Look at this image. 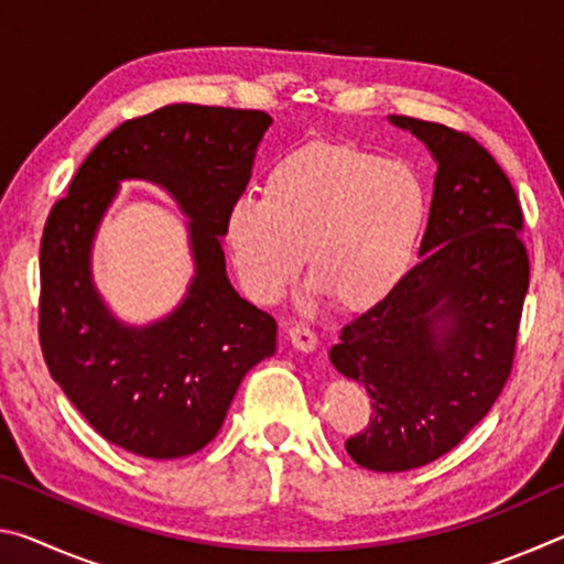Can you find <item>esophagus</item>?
Segmentation results:
<instances>
[{"mask_svg": "<svg viewBox=\"0 0 564 564\" xmlns=\"http://www.w3.org/2000/svg\"><path fill=\"white\" fill-rule=\"evenodd\" d=\"M289 338L293 346L303 352H311L313 348H316V333H313L311 326H305V323H295V326H291Z\"/></svg>", "mask_w": 564, "mask_h": 564, "instance_id": "esophagus-1", "label": "esophagus"}]
</instances>
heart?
I'll return each mask as SVG.
<instances>
[{"instance_id": "b5f03b06", "label": "heart", "mask_w": 564, "mask_h": 564, "mask_svg": "<svg viewBox=\"0 0 564 564\" xmlns=\"http://www.w3.org/2000/svg\"><path fill=\"white\" fill-rule=\"evenodd\" d=\"M423 181L403 161L352 144H308L275 164L263 198L226 218L243 291L271 305L301 273L340 308L360 311L403 281L425 221Z\"/></svg>"}]
</instances>
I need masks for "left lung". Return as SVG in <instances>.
Instances as JSON below:
<instances>
[{
  "label": "left lung",
  "mask_w": 564,
  "mask_h": 564,
  "mask_svg": "<svg viewBox=\"0 0 564 564\" xmlns=\"http://www.w3.org/2000/svg\"><path fill=\"white\" fill-rule=\"evenodd\" d=\"M437 161L420 263L343 326L330 360L370 395L368 425L346 441L358 465L403 473L451 453L488 415L512 373L530 256L522 206L470 133L390 117Z\"/></svg>",
  "instance_id": "left-lung-1"
}]
</instances>
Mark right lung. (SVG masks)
<instances>
[{
    "label": "right lung",
    "mask_w": 564,
    "mask_h": 564,
    "mask_svg": "<svg viewBox=\"0 0 564 564\" xmlns=\"http://www.w3.org/2000/svg\"><path fill=\"white\" fill-rule=\"evenodd\" d=\"M271 117L259 109L171 104L119 123L52 206L40 248V346L72 405L109 443L171 460L221 431L243 376L273 356L275 321L234 291L221 236L251 178ZM123 177L169 187L192 221L197 275L185 303L127 329L88 275L93 231Z\"/></svg>",
    "instance_id": "obj_1"
}]
</instances>
